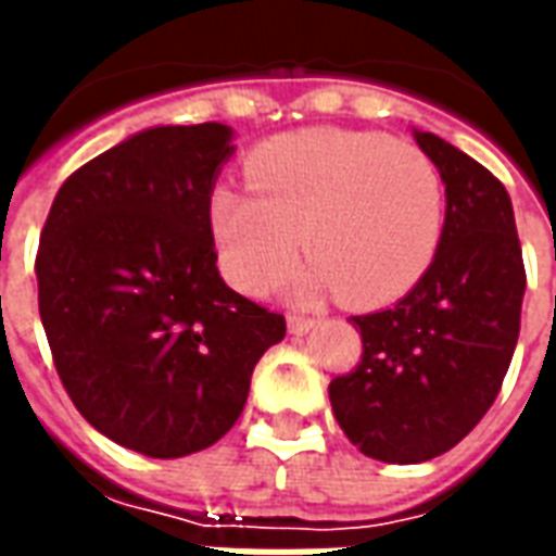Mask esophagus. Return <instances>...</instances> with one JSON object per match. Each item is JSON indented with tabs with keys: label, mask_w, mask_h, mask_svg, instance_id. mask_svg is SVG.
I'll list each match as a JSON object with an SVG mask.
<instances>
[{
	"label": "esophagus",
	"mask_w": 556,
	"mask_h": 556,
	"mask_svg": "<svg viewBox=\"0 0 556 556\" xmlns=\"http://www.w3.org/2000/svg\"><path fill=\"white\" fill-rule=\"evenodd\" d=\"M318 325L315 318H303V315H289V333L291 337H303V333H309L313 327Z\"/></svg>",
	"instance_id": "esophagus-1"
}]
</instances>
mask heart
Segmentation results:
<instances>
[{
	"label": "heart",
	"mask_w": 556,
	"mask_h": 556,
	"mask_svg": "<svg viewBox=\"0 0 556 556\" xmlns=\"http://www.w3.org/2000/svg\"><path fill=\"white\" fill-rule=\"evenodd\" d=\"M247 175L253 187L217 184L207 199L223 274L247 294H265L301 241L309 262L286 286L298 301L342 291L354 306H381L438 255L446 187L422 148L315 127L255 148Z\"/></svg>",
	"instance_id": "heart-1"
}]
</instances>
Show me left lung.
I'll use <instances>...</instances> for the list:
<instances>
[{
	"instance_id": "left-lung-1",
	"label": "left lung",
	"mask_w": 556,
	"mask_h": 556,
	"mask_svg": "<svg viewBox=\"0 0 556 556\" xmlns=\"http://www.w3.org/2000/svg\"><path fill=\"white\" fill-rule=\"evenodd\" d=\"M446 187L438 255L390 309L354 315L363 357L330 381L349 441L387 465H419L453 450L485 417L513 361L525 262L513 199L446 139L414 130Z\"/></svg>"
}]
</instances>
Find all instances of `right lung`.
<instances>
[{
  "label": "right lung",
  "instance_id": "add662e5",
  "mask_svg": "<svg viewBox=\"0 0 556 556\" xmlns=\"http://www.w3.org/2000/svg\"><path fill=\"white\" fill-rule=\"evenodd\" d=\"M235 130L157 125L122 139L55 193L35 258L55 372L83 417L148 458L217 443L286 318L217 270L207 199Z\"/></svg>",
  "mask_w": 556,
  "mask_h": 556
}]
</instances>
